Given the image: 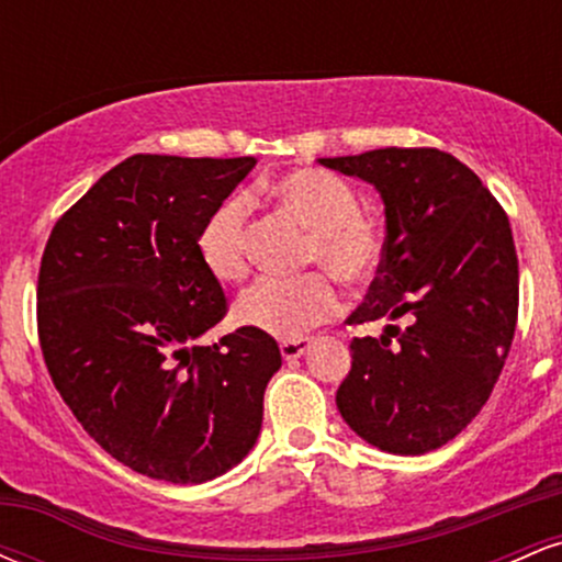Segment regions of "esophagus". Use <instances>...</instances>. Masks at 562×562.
Listing matches in <instances>:
<instances>
[{
	"label": "esophagus",
	"mask_w": 562,
	"mask_h": 562,
	"mask_svg": "<svg viewBox=\"0 0 562 562\" xmlns=\"http://www.w3.org/2000/svg\"><path fill=\"white\" fill-rule=\"evenodd\" d=\"M308 348H312V340H308V338H293V340H282V344H280L282 357H285L288 362H293V359H301L303 353L308 351Z\"/></svg>",
	"instance_id": "obj_1"
}]
</instances>
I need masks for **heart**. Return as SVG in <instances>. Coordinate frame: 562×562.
I'll use <instances>...</instances> for the list:
<instances>
[{"instance_id":"obj_1","label":"heart","mask_w":562,"mask_h":562,"mask_svg":"<svg viewBox=\"0 0 562 562\" xmlns=\"http://www.w3.org/2000/svg\"><path fill=\"white\" fill-rule=\"evenodd\" d=\"M267 195L280 209L312 229L306 263L330 269L348 285H362L378 272L383 240L370 218L359 214L353 187L325 169H295L272 179ZM198 256L209 274L222 282H237L248 274V203L229 195L205 216L198 232ZM340 308L333 277L312 272L303 277H263L240 295L235 319L243 327L272 335L301 338Z\"/></svg>"}]
</instances>
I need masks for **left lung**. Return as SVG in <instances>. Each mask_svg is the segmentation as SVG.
<instances>
[{
    "mask_svg": "<svg viewBox=\"0 0 562 562\" xmlns=\"http://www.w3.org/2000/svg\"><path fill=\"white\" fill-rule=\"evenodd\" d=\"M319 164L375 187L385 209L383 261L348 322H409L351 340L335 404L372 447L434 451L479 415L513 344L518 256L507 214L465 164L434 147Z\"/></svg>",
    "mask_w": 562,
    "mask_h": 562,
    "instance_id": "obj_1",
    "label": "left lung"
}]
</instances>
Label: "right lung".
Segmentation results:
<instances>
[{"label":"right lung","mask_w":562,"mask_h":562,"mask_svg":"<svg viewBox=\"0 0 562 562\" xmlns=\"http://www.w3.org/2000/svg\"><path fill=\"white\" fill-rule=\"evenodd\" d=\"M256 158L132 156L60 216L42 256L38 340L76 420L134 473L205 483L240 465L280 370L272 335H200L227 312L198 256L205 216Z\"/></svg>","instance_id":"add662e5"}]
</instances>
